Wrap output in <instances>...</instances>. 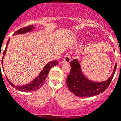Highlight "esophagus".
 Here are the masks:
<instances>
[{
    "label": "esophagus",
    "mask_w": 121,
    "mask_h": 121,
    "mask_svg": "<svg viewBox=\"0 0 121 121\" xmlns=\"http://www.w3.org/2000/svg\"><path fill=\"white\" fill-rule=\"evenodd\" d=\"M71 61V56L69 53H67L65 56H64L63 61L65 63H69Z\"/></svg>",
    "instance_id": "34e87169"
}]
</instances>
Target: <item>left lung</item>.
Listing matches in <instances>:
<instances>
[{
	"label": "left lung",
	"mask_w": 121,
	"mask_h": 121,
	"mask_svg": "<svg viewBox=\"0 0 121 121\" xmlns=\"http://www.w3.org/2000/svg\"><path fill=\"white\" fill-rule=\"evenodd\" d=\"M116 69L114 66L113 73L108 79L101 82H95L89 81L81 72V66L78 60H73L71 62V71L68 76L66 84L69 90L75 95L80 97H89L102 93L109 87Z\"/></svg>",
	"instance_id": "8db88e82"
}]
</instances>
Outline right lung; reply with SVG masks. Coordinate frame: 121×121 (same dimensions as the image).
<instances>
[{"label": "right lung", "instance_id": "obj_1", "mask_svg": "<svg viewBox=\"0 0 121 121\" xmlns=\"http://www.w3.org/2000/svg\"><path fill=\"white\" fill-rule=\"evenodd\" d=\"M34 27L32 25H29L28 26H26V27H24L23 28H21L19 30L17 31L13 34V35L15 34H24V33H26L28 32H30L31 31H32V29H34ZM9 41H10V39H9L8 42L7 43V46H6V48L5 49V50L4 51V53L3 55H5L7 51V44L9 43ZM4 57V56H3ZM58 63V61H57L56 60H55L53 61H50L48 63H47L46 65L45 66V67L43 68V70L42 71L41 73H40V74L39 75V76L37 78H36L34 81H32V82L29 83V84H26L24 86H14L13 84H12V82H10L9 80L7 79L8 81H9V84H10L12 87H13L15 89H16L17 90H20V91H22V92H32V91H35V90H38L39 89H40V87H42V84H43L44 81H45V79H46L47 76L48 75V73H49L50 69L53 67L54 66L56 65ZM2 65H3V58L2 60Z\"/></svg>", "mask_w": 121, "mask_h": 121}]
</instances>
